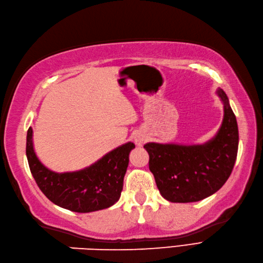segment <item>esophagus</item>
Masks as SVG:
<instances>
[{
	"mask_svg": "<svg viewBox=\"0 0 263 263\" xmlns=\"http://www.w3.org/2000/svg\"><path fill=\"white\" fill-rule=\"evenodd\" d=\"M144 141H145V138H144L143 134L139 133V134H137L136 137H134V142H136V144H138V145H142Z\"/></svg>",
	"mask_w": 263,
	"mask_h": 263,
	"instance_id": "obj_1",
	"label": "esophagus"
}]
</instances>
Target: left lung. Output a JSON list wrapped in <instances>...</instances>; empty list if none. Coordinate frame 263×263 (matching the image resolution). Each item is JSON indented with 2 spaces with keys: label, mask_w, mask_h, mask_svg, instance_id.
I'll return each mask as SVG.
<instances>
[{
  "label": "left lung",
  "mask_w": 263,
  "mask_h": 263,
  "mask_svg": "<svg viewBox=\"0 0 263 263\" xmlns=\"http://www.w3.org/2000/svg\"><path fill=\"white\" fill-rule=\"evenodd\" d=\"M223 103V120L217 134L202 144H144L149 169L165 200L197 202L220 190L230 177L238 154V123L227 94L217 90Z\"/></svg>",
  "instance_id": "8db88e82"
}]
</instances>
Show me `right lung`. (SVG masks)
Listing matches in <instances>:
<instances>
[{"label":"right lung","mask_w":263,"mask_h":263,"mask_svg":"<svg viewBox=\"0 0 263 263\" xmlns=\"http://www.w3.org/2000/svg\"><path fill=\"white\" fill-rule=\"evenodd\" d=\"M134 147L133 142L124 143L82 170L59 173L39 160L32 127L26 136V158L40 189L54 204L79 213L103 210L119 201L129 154Z\"/></svg>","instance_id":"add662e5"}]
</instances>
